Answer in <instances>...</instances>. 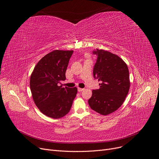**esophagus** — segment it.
<instances>
[{"label": "esophagus", "instance_id": "34e87169", "mask_svg": "<svg viewBox=\"0 0 159 159\" xmlns=\"http://www.w3.org/2000/svg\"><path fill=\"white\" fill-rule=\"evenodd\" d=\"M84 90V89H82V88H78V91L79 92H82V91H83V90Z\"/></svg>", "mask_w": 159, "mask_h": 159}]
</instances>
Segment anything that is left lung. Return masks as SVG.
Segmentation results:
<instances>
[{"instance_id": "8db88e82", "label": "left lung", "mask_w": 159, "mask_h": 159, "mask_svg": "<svg viewBox=\"0 0 159 159\" xmlns=\"http://www.w3.org/2000/svg\"><path fill=\"white\" fill-rule=\"evenodd\" d=\"M93 53L98 56L93 75L101 84L99 89L93 90L88 103L93 110L107 115L123 104L128 93V68L120 57L109 52L96 49Z\"/></svg>"}]
</instances>
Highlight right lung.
<instances>
[{
    "label": "right lung",
    "instance_id": "1",
    "mask_svg": "<svg viewBox=\"0 0 159 159\" xmlns=\"http://www.w3.org/2000/svg\"><path fill=\"white\" fill-rule=\"evenodd\" d=\"M73 50H54L36 65L30 77V89L36 106L50 118L58 119L70 110L77 88L63 87L65 72Z\"/></svg>",
    "mask_w": 159,
    "mask_h": 159
}]
</instances>
